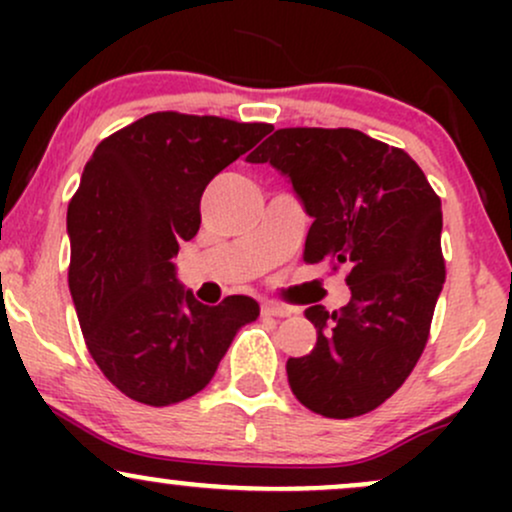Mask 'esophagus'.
Masks as SVG:
<instances>
[{
  "mask_svg": "<svg viewBox=\"0 0 512 512\" xmlns=\"http://www.w3.org/2000/svg\"><path fill=\"white\" fill-rule=\"evenodd\" d=\"M262 313L264 315H274V317H289L293 310L289 305H281V303H274V301H264L262 303Z\"/></svg>",
  "mask_w": 512,
  "mask_h": 512,
  "instance_id": "34e87169",
  "label": "esophagus"
}]
</instances>
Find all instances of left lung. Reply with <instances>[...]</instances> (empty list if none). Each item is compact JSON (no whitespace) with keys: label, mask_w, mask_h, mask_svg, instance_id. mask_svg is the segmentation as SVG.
<instances>
[{"label":"left lung","mask_w":512,"mask_h":512,"mask_svg":"<svg viewBox=\"0 0 512 512\" xmlns=\"http://www.w3.org/2000/svg\"><path fill=\"white\" fill-rule=\"evenodd\" d=\"M250 163H272L313 219L303 260L349 269L351 301L310 305V354L289 358V385L327 419L373 411L424 354L445 284L440 197L407 151L358 129H276Z\"/></svg>","instance_id":"8db88e82"}]
</instances>
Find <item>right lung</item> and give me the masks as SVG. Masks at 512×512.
<instances>
[{
  "instance_id": "right-lung-1",
  "label": "right lung",
  "mask_w": 512,
  "mask_h": 512,
  "mask_svg": "<svg viewBox=\"0 0 512 512\" xmlns=\"http://www.w3.org/2000/svg\"><path fill=\"white\" fill-rule=\"evenodd\" d=\"M272 129L168 110L110 134L88 158L67 209L69 291L88 354L134 402L197 395L260 315L250 296L199 303L173 257L197 236L204 187Z\"/></svg>"
}]
</instances>
